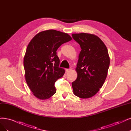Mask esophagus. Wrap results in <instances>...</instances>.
Segmentation results:
<instances>
[{"label": "esophagus", "mask_w": 131, "mask_h": 131, "mask_svg": "<svg viewBox=\"0 0 131 131\" xmlns=\"http://www.w3.org/2000/svg\"><path fill=\"white\" fill-rule=\"evenodd\" d=\"M72 70V69L71 68H70V69H66V71L67 72H69L70 71H71Z\"/></svg>", "instance_id": "1"}]
</instances>
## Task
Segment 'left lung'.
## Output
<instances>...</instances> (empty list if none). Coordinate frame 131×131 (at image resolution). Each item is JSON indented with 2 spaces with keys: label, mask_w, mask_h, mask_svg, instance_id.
Listing matches in <instances>:
<instances>
[{
  "label": "left lung",
  "mask_w": 131,
  "mask_h": 131,
  "mask_svg": "<svg viewBox=\"0 0 131 131\" xmlns=\"http://www.w3.org/2000/svg\"><path fill=\"white\" fill-rule=\"evenodd\" d=\"M72 37L80 46L75 70L77 78L72 83L73 93L83 99L98 93L107 77L110 57L105 43L93 34L74 33Z\"/></svg>",
  "instance_id": "1"
}]
</instances>
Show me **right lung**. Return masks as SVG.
I'll use <instances>...</instances> for the list:
<instances>
[{
    "label": "right lung",
    "mask_w": 131,
    "mask_h": 131,
    "mask_svg": "<svg viewBox=\"0 0 131 131\" xmlns=\"http://www.w3.org/2000/svg\"><path fill=\"white\" fill-rule=\"evenodd\" d=\"M72 40L70 35L54 30L38 33L29 42L24 58L25 80L37 98L49 99L56 92L55 82L64 75L59 67L57 50L62 43Z\"/></svg>",
    "instance_id": "obj_1"
}]
</instances>
